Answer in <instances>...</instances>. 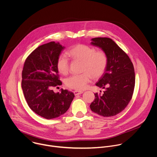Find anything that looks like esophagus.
<instances>
[{"label":"esophagus","instance_id":"esophagus-1","mask_svg":"<svg viewBox=\"0 0 157 157\" xmlns=\"http://www.w3.org/2000/svg\"><path fill=\"white\" fill-rule=\"evenodd\" d=\"M73 92H74V94H75V95H80V94H81L83 93L82 91H79V90H75Z\"/></svg>","mask_w":157,"mask_h":157}]
</instances>
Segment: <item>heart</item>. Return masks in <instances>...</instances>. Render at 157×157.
<instances>
[{"label":"heart","instance_id":"heart-1","mask_svg":"<svg viewBox=\"0 0 157 157\" xmlns=\"http://www.w3.org/2000/svg\"><path fill=\"white\" fill-rule=\"evenodd\" d=\"M67 55L73 60L82 62L80 75H75L65 80L66 86L71 89L82 90L85 89L94 79L100 78L107 68L108 59L106 53L103 50H96L94 47L79 44L68 50ZM57 68L62 75H67L70 70V63L64 55L59 57L57 60Z\"/></svg>","mask_w":157,"mask_h":157}]
</instances>
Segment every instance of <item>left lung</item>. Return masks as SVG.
I'll list each match as a JSON object with an SVG mask.
<instances>
[{"mask_svg":"<svg viewBox=\"0 0 157 157\" xmlns=\"http://www.w3.org/2000/svg\"><path fill=\"white\" fill-rule=\"evenodd\" d=\"M91 44L104 51L108 62L105 72L96 86L105 89L103 94H95L90 105L91 110L103 117H111L121 113L132 98L135 74L133 63L128 55L111 38L98 37Z\"/></svg>","mask_w":157,"mask_h":157,"instance_id":"1","label":"left lung"}]
</instances>
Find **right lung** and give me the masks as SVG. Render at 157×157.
Listing matches in <instances>:
<instances>
[{
  "label": "right lung",
  "mask_w": 157,
  "mask_h": 157,
  "mask_svg": "<svg viewBox=\"0 0 157 157\" xmlns=\"http://www.w3.org/2000/svg\"><path fill=\"white\" fill-rule=\"evenodd\" d=\"M64 48L51 41L40 46L25 59L22 71L21 87L29 108L46 119L58 117L67 112L75 95L68 90L54 93L62 84L57 60Z\"/></svg>",
  "instance_id": "right-lung-1"
}]
</instances>
